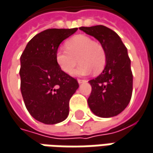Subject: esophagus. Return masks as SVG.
I'll return each mask as SVG.
<instances>
[{"mask_svg":"<svg viewBox=\"0 0 153 153\" xmlns=\"http://www.w3.org/2000/svg\"><path fill=\"white\" fill-rule=\"evenodd\" d=\"M85 82H86L85 79H78V83L79 84H82V83H85Z\"/></svg>","mask_w":153,"mask_h":153,"instance_id":"esophagus-1","label":"esophagus"}]
</instances>
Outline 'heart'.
Listing matches in <instances>:
<instances>
[{
	"mask_svg": "<svg viewBox=\"0 0 153 153\" xmlns=\"http://www.w3.org/2000/svg\"><path fill=\"white\" fill-rule=\"evenodd\" d=\"M67 50L58 49L56 62L61 69L68 74L74 71L79 62L81 64L74 72L77 76H83L94 72L99 74L106 66L107 55L102 45L86 35L78 34L65 43Z\"/></svg>",
	"mask_w": 153,
	"mask_h": 153,
	"instance_id": "heart-1",
	"label": "heart"
}]
</instances>
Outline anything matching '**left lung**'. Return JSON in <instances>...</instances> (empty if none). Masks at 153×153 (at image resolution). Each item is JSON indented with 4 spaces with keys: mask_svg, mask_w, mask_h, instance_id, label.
<instances>
[{
    "mask_svg": "<svg viewBox=\"0 0 153 153\" xmlns=\"http://www.w3.org/2000/svg\"><path fill=\"white\" fill-rule=\"evenodd\" d=\"M95 37L106 51L107 62L102 73L90 80L91 93L88 105L101 118H111L123 112L132 96L133 75L127 48L117 33L103 25L80 27Z\"/></svg>",
    "mask_w": 153,
    "mask_h": 153,
    "instance_id": "left-lung-1",
    "label": "left lung"
}]
</instances>
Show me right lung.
<instances>
[{
    "mask_svg": "<svg viewBox=\"0 0 153 153\" xmlns=\"http://www.w3.org/2000/svg\"><path fill=\"white\" fill-rule=\"evenodd\" d=\"M74 29H49L34 36L20 57L21 93L31 116L45 124L65 120L69 100L79 88L75 79L56 62V52Z\"/></svg>",
    "mask_w": 153,
    "mask_h": 153,
    "instance_id": "add662e5",
    "label": "right lung"
}]
</instances>
